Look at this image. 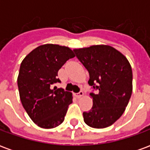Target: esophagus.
I'll return each mask as SVG.
<instances>
[{
  "mask_svg": "<svg viewBox=\"0 0 150 150\" xmlns=\"http://www.w3.org/2000/svg\"><path fill=\"white\" fill-rule=\"evenodd\" d=\"M75 96L77 98H80L81 96H83V91H79V92H77V93H75Z\"/></svg>",
  "mask_w": 150,
  "mask_h": 150,
  "instance_id": "obj_1",
  "label": "esophagus"
}]
</instances>
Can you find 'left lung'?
<instances>
[{
    "instance_id": "obj_1",
    "label": "left lung",
    "mask_w": 150,
    "mask_h": 150,
    "mask_svg": "<svg viewBox=\"0 0 150 150\" xmlns=\"http://www.w3.org/2000/svg\"><path fill=\"white\" fill-rule=\"evenodd\" d=\"M77 59L88 70L93 105L84 112L83 120L90 127L104 129L122 116L132 91V72L125 56L110 46L97 45L75 49Z\"/></svg>"
}]
</instances>
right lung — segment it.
I'll return each mask as SVG.
<instances>
[{
  "instance_id": "1",
  "label": "right lung",
  "mask_w": 150,
  "mask_h": 150,
  "mask_svg": "<svg viewBox=\"0 0 150 150\" xmlns=\"http://www.w3.org/2000/svg\"><path fill=\"white\" fill-rule=\"evenodd\" d=\"M75 56L69 47L46 44L21 62L18 77L20 99L29 116L41 128L53 129L64 120L72 93L53 84L61 82L57 77L59 70Z\"/></svg>"
}]
</instances>
